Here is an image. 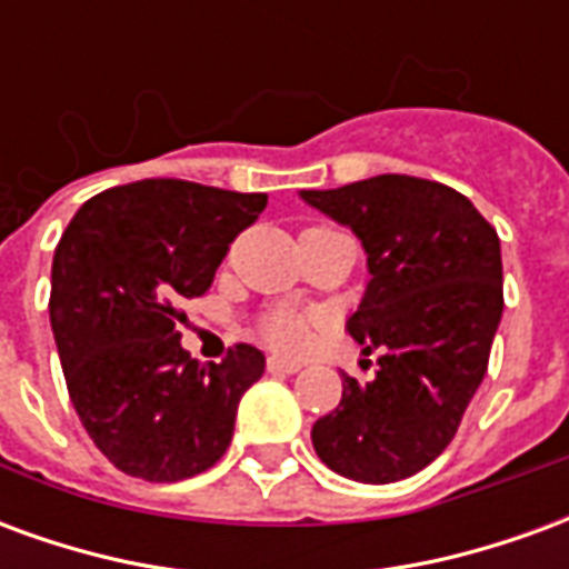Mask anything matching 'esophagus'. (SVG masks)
Returning a JSON list of instances; mask_svg holds the SVG:
<instances>
[{"label": "esophagus", "instance_id": "obj_1", "mask_svg": "<svg viewBox=\"0 0 569 569\" xmlns=\"http://www.w3.org/2000/svg\"><path fill=\"white\" fill-rule=\"evenodd\" d=\"M268 371H273V375H296V371H301V362L298 359L280 357V353H271L268 357Z\"/></svg>", "mask_w": 569, "mask_h": 569}]
</instances>
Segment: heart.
<instances>
[{"label":"heart","instance_id":"obj_1","mask_svg":"<svg viewBox=\"0 0 569 569\" xmlns=\"http://www.w3.org/2000/svg\"><path fill=\"white\" fill-rule=\"evenodd\" d=\"M264 329H268V338L273 345L280 347H301L308 338V322L296 313H273Z\"/></svg>","mask_w":569,"mask_h":569}]
</instances>
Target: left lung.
<instances>
[{
	"instance_id": "obj_1",
	"label": "left lung",
	"mask_w": 569,
	"mask_h": 569,
	"mask_svg": "<svg viewBox=\"0 0 569 569\" xmlns=\"http://www.w3.org/2000/svg\"><path fill=\"white\" fill-rule=\"evenodd\" d=\"M366 249L371 280L347 329L378 375H341V406L310 429L332 472L390 485L427 469L448 445L488 371L502 317L500 237L460 191L383 173L298 191Z\"/></svg>"
}]
</instances>
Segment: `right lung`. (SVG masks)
<instances>
[{
  "instance_id": "add662e5",
  "label": "right lung",
  "mask_w": 569,
  "mask_h": 569,
  "mask_svg": "<svg viewBox=\"0 0 569 569\" xmlns=\"http://www.w3.org/2000/svg\"><path fill=\"white\" fill-rule=\"evenodd\" d=\"M264 203L268 194L142 179L81 203L60 237L51 332L81 427L121 472L182 481L228 451L264 357L237 345L222 362H198L176 326Z\"/></svg>"
}]
</instances>
